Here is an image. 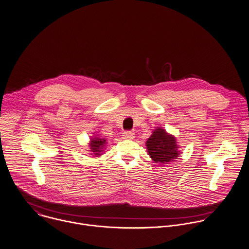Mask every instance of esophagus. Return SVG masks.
Masks as SVG:
<instances>
[{"label":"esophagus","mask_w":249,"mask_h":249,"mask_svg":"<svg viewBox=\"0 0 249 249\" xmlns=\"http://www.w3.org/2000/svg\"><path fill=\"white\" fill-rule=\"evenodd\" d=\"M123 138L126 139V140H131L134 138V133L131 131H124L123 133Z\"/></svg>","instance_id":"esophagus-1"}]
</instances>
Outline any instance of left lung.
<instances>
[{"instance_id":"obj_1","label":"left lung","mask_w":249,"mask_h":249,"mask_svg":"<svg viewBox=\"0 0 249 249\" xmlns=\"http://www.w3.org/2000/svg\"><path fill=\"white\" fill-rule=\"evenodd\" d=\"M146 146L151 159L157 163L166 164L178 156L176 138L162 128H157L153 132Z\"/></svg>"}]
</instances>
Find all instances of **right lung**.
Returning a JSON list of instances; mask_svg holds the SVG:
<instances>
[{
  "label": "right lung",
  "instance_id": "right-lung-1",
  "mask_svg": "<svg viewBox=\"0 0 249 249\" xmlns=\"http://www.w3.org/2000/svg\"><path fill=\"white\" fill-rule=\"evenodd\" d=\"M105 141L106 140L100 139V138H97V137L91 139V143L89 144V146H90V149L94 153L95 156H99L100 155L99 153L101 152V150H102V148H103V146L105 144Z\"/></svg>",
  "mask_w": 249,
  "mask_h": 249
}]
</instances>
